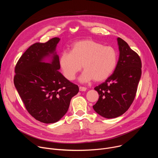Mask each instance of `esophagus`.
<instances>
[{
  "mask_svg": "<svg viewBox=\"0 0 158 158\" xmlns=\"http://www.w3.org/2000/svg\"><path fill=\"white\" fill-rule=\"evenodd\" d=\"M86 89H87V88L85 87H82V86L79 87V91H85Z\"/></svg>",
  "mask_w": 158,
  "mask_h": 158,
  "instance_id": "1",
  "label": "esophagus"
}]
</instances>
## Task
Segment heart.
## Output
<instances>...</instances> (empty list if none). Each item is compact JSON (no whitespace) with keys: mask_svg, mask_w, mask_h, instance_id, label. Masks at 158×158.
Segmentation results:
<instances>
[{"mask_svg":"<svg viewBox=\"0 0 158 158\" xmlns=\"http://www.w3.org/2000/svg\"><path fill=\"white\" fill-rule=\"evenodd\" d=\"M118 59L116 49L112 46H104L93 40H83L75 42L71 51H63L59 57V64L65 77L74 80L76 74L84 71L79 81L85 83L94 80L102 81L114 71Z\"/></svg>","mask_w":158,"mask_h":158,"instance_id":"b5f03b06","label":"heart"}]
</instances>
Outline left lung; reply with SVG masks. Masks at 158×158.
<instances>
[{
  "label": "left lung",
  "instance_id": "obj_1",
  "mask_svg": "<svg viewBox=\"0 0 158 158\" xmlns=\"http://www.w3.org/2000/svg\"><path fill=\"white\" fill-rule=\"evenodd\" d=\"M119 51L116 69L110 77L94 89L99 98L94 110L100 116L115 118L129 108L136 96L141 76V60L126 42L117 39Z\"/></svg>",
  "mask_w": 158,
  "mask_h": 158
}]
</instances>
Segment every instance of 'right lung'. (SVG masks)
<instances>
[{"mask_svg":"<svg viewBox=\"0 0 158 158\" xmlns=\"http://www.w3.org/2000/svg\"><path fill=\"white\" fill-rule=\"evenodd\" d=\"M60 41L54 37L30 46L18 60L14 82L29 113L46 124L59 121L68 110L79 87L59 71L56 52Z\"/></svg>","mask_w":158,"mask_h":158,"instance_id":"add662e5","label":"right lung"}]
</instances>
